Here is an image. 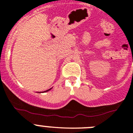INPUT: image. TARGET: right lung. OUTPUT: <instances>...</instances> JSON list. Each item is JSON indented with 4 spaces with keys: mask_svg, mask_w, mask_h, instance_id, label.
<instances>
[{
    "mask_svg": "<svg viewBox=\"0 0 133 133\" xmlns=\"http://www.w3.org/2000/svg\"><path fill=\"white\" fill-rule=\"evenodd\" d=\"M51 89H48V90L45 91H43V92H44V93H45V92H47V91H50V90H51ZM43 92H42V93H43Z\"/></svg>",
    "mask_w": 133,
    "mask_h": 133,
    "instance_id": "add662e5",
    "label": "right lung"
}]
</instances>
